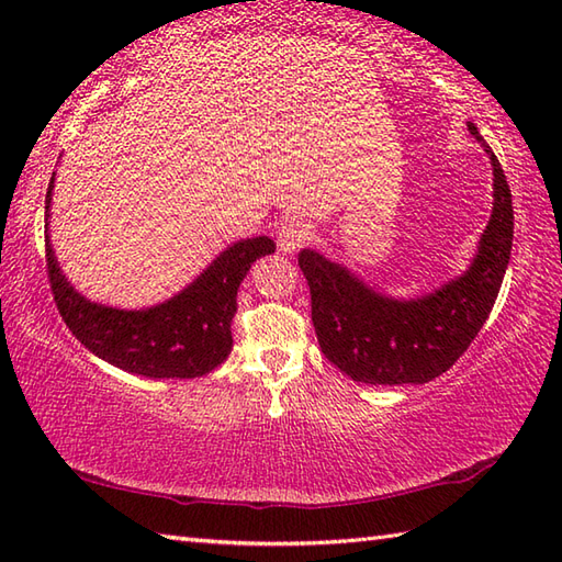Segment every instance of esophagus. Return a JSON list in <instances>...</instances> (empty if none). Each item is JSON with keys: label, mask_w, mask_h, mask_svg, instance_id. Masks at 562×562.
<instances>
[{"label": "esophagus", "mask_w": 562, "mask_h": 562, "mask_svg": "<svg viewBox=\"0 0 562 562\" xmlns=\"http://www.w3.org/2000/svg\"><path fill=\"white\" fill-rule=\"evenodd\" d=\"M312 238H314L312 226L304 222H288V224H282L278 232V244L284 254H294V250L304 248L308 241H312Z\"/></svg>", "instance_id": "34e87169"}]
</instances>
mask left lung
I'll list each match as a JSON object with an SVG mask.
<instances>
[{
	"instance_id": "8db88e82",
	"label": "left lung",
	"mask_w": 562,
	"mask_h": 562,
	"mask_svg": "<svg viewBox=\"0 0 562 562\" xmlns=\"http://www.w3.org/2000/svg\"><path fill=\"white\" fill-rule=\"evenodd\" d=\"M471 135L491 154L493 214L479 256L463 278L415 302H393L314 250H302L300 268L312 292V321L328 360L362 384H425L469 350L493 312L503 284L515 210L503 166L469 123Z\"/></svg>"
}]
</instances>
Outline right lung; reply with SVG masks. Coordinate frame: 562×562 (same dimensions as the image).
I'll return each instance as SVG.
<instances>
[{"label":"right lung","instance_id":"1","mask_svg":"<svg viewBox=\"0 0 562 562\" xmlns=\"http://www.w3.org/2000/svg\"><path fill=\"white\" fill-rule=\"evenodd\" d=\"M53 181L45 205L50 207ZM274 250L272 238L238 241L173 300L145 312L87 302L69 288L45 236V270L57 312L71 336L101 360L149 379H193L212 372L232 352L236 290L250 262Z\"/></svg>","mask_w":562,"mask_h":562}]
</instances>
